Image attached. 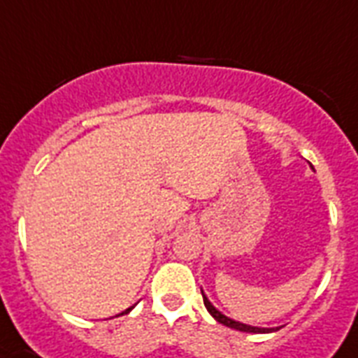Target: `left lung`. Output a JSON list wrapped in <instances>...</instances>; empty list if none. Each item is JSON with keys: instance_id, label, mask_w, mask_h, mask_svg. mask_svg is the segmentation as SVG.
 <instances>
[{"instance_id": "obj_1", "label": "left lung", "mask_w": 358, "mask_h": 358, "mask_svg": "<svg viewBox=\"0 0 358 358\" xmlns=\"http://www.w3.org/2000/svg\"><path fill=\"white\" fill-rule=\"evenodd\" d=\"M202 292V289H201ZM202 299H204V306L208 308V312L212 314L215 320H217L219 323H223V325H227V327L230 329H236V331H243V333H273L275 329H260V327H250V325H245V323H239V322H234V320H230V317H227L224 314H221V312L215 308V306L208 301V297L204 295V292H202Z\"/></svg>"}]
</instances>
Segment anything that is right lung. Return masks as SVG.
Segmentation results:
<instances>
[{
    "instance_id": "obj_1",
    "label": "right lung",
    "mask_w": 358,
    "mask_h": 358,
    "mask_svg": "<svg viewBox=\"0 0 358 358\" xmlns=\"http://www.w3.org/2000/svg\"><path fill=\"white\" fill-rule=\"evenodd\" d=\"M131 308H134V306H131ZM131 308H128V310H124V312H122V314H128V312H129V310H131Z\"/></svg>"
}]
</instances>
